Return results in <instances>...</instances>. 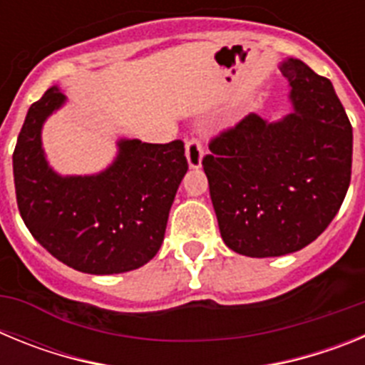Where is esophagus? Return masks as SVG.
Masks as SVG:
<instances>
[{"label":"esophagus","mask_w":365,"mask_h":365,"mask_svg":"<svg viewBox=\"0 0 365 365\" xmlns=\"http://www.w3.org/2000/svg\"><path fill=\"white\" fill-rule=\"evenodd\" d=\"M202 155H205L202 144L199 143L197 138H190L188 143H186V160H188V166L192 168V170L201 168Z\"/></svg>","instance_id":"34e87169"}]
</instances>
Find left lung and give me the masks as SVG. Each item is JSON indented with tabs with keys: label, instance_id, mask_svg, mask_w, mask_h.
I'll use <instances>...</instances> for the list:
<instances>
[{
	"label": "left lung",
	"instance_id": "obj_1",
	"mask_svg": "<svg viewBox=\"0 0 365 365\" xmlns=\"http://www.w3.org/2000/svg\"><path fill=\"white\" fill-rule=\"evenodd\" d=\"M279 71L291 111L272 122L248 113L202 159L222 241L248 257L312 243L351 182L353 128L333 83L298 58L283 60Z\"/></svg>",
	"mask_w": 365,
	"mask_h": 365
}]
</instances>
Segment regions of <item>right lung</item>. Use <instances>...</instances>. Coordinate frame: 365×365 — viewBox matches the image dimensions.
Wrapping results in <instances>:
<instances>
[{
	"mask_svg": "<svg viewBox=\"0 0 365 365\" xmlns=\"http://www.w3.org/2000/svg\"><path fill=\"white\" fill-rule=\"evenodd\" d=\"M66 102L53 86L29 108L12 155L19 214L32 237L63 265L96 276L130 272L163 245L188 172L185 144L118 138L117 157L106 170L62 175L45 157L41 130Z\"/></svg>",
	"mask_w": 365,
	"mask_h": 365,
	"instance_id": "1",
	"label": "right lung"
}]
</instances>
